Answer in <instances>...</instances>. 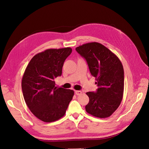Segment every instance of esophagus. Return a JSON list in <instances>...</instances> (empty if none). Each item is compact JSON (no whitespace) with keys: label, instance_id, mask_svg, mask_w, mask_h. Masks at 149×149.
<instances>
[{"label":"esophagus","instance_id":"esophagus-1","mask_svg":"<svg viewBox=\"0 0 149 149\" xmlns=\"http://www.w3.org/2000/svg\"><path fill=\"white\" fill-rule=\"evenodd\" d=\"M75 94L77 96H79V95H81V94H82V91H75Z\"/></svg>","mask_w":149,"mask_h":149}]
</instances>
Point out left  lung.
I'll use <instances>...</instances> for the list:
<instances>
[{
	"label": "left lung",
	"mask_w": 149,
	"mask_h": 149,
	"mask_svg": "<svg viewBox=\"0 0 149 149\" xmlns=\"http://www.w3.org/2000/svg\"><path fill=\"white\" fill-rule=\"evenodd\" d=\"M86 60L90 73L97 85L96 93L88 92L89 102L86 106L88 114L99 118L111 116L123 100L124 86V68L119 58L107 47L90 42L76 48Z\"/></svg>",
	"instance_id": "1"
}]
</instances>
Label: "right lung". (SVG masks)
I'll list each match as a JSON object with an SVG mask.
<instances>
[{
	"instance_id": "1",
	"label": "right lung",
	"mask_w": 149,
	"mask_h": 149,
	"mask_svg": "<svg viewBox=\"0 0 149 149\" xmlns=\"http://www.w3.org/2000/svg\"><path fill=\"white\" fill-rule=\"evenodd\" d=\"M70 47L49 48L31 58L22 79L25 101L30 111L45 123H52L63 117L73 99L74 91L55 86V79L62 73Z\"/></svg>"
}]
</instances>
